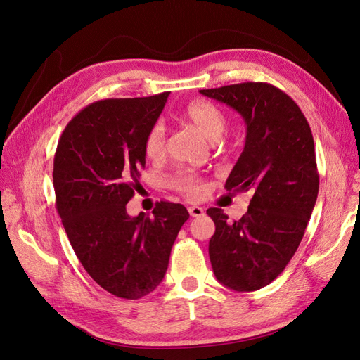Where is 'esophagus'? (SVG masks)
<instances>
[{
    "label": "esophagus",
    "instance_id": "1",
    "mask_svg": "<svg viewBox=\"0 0 360 360\" xmlns=\"http://www.w3.org/2000/svg\"><path fill=\"white\" fill-rule=\"evenodd\" d=\"M188 210H189L192 217H200V216L204 214V209H202V207H198V205H191Z\"/></svg>",
    "mask_w": 360,
    "mask_h": 360
}]
</instances>
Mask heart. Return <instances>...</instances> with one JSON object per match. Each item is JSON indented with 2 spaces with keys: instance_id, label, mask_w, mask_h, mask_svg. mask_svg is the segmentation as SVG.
<instances>
[{
  "instance_id": "heart-1",
  "label": "heart",
  "mask_w": 360,
  "mask_h": 360,
  "mask_svg": "<svg viewBox=\"0 0 360 360\" xmlns=\"http://www.w3.org/2000/svg\"><path fill=\"white\" fill-rule=\"evenodd\" d=\"M183 120L192 126L197 132L212 141L219 138L226 127V115L219 106L209 101L191 102L183 111ZM144 155L151 160H160L167 151V134L165 127L156 123L148 129L144 138ZM171 186L181 193L198 197L202 193L204 186L201 180L193 174H177L169 180Z\"/></svg>"
}]
</instances>
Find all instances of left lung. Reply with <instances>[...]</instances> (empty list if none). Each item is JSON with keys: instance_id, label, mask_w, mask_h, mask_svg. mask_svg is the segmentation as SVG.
Instances as JSON below:
<instances>
[{"instance_id": "left-lung-1", "label": "left lung", "mask_w": 360, "mask_h": 360, "mask_svg": "<svg viewBox=\"0 0 360 360\" xmlns=\"http://www.w3.org/2000/svg\"><path fill=\"white\" fill-rule=\"evenodd\" d=\"M201 94L228 105L246 123V143L226 179V191H252L238 221L212 207L209 255L216 279L236 291H255L282 274L296 252L319 195L311 127L297 103L267 82H243Z\"/></svg>"}]
</instances>
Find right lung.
<instances>
[{
	"label": "right lung",
	"mask_w": 360,
	"mask_h": 360,
	"mask_svg": "<svg viewBox=\"0 0 360 360\" xmlns=\"http://www.w3.org/2000/svg\"><path fill=\"white\" fill-rule=\"evenodd\" d=\"M169 93L105 99L85 106L64 129L53 158L56 205L76 257L97 284L122 299L153 291L168 269L186 207L160 201L153 216L130 217L144 138Z\"/></svg>",
	"instance_id": "obj_1"
}]
</instances>
